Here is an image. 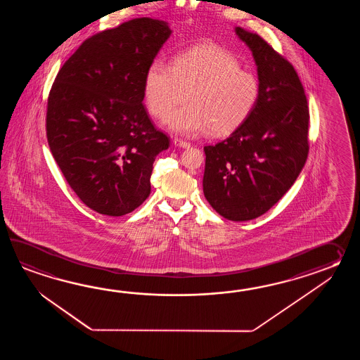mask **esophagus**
<instances>
[{
    "mask_svg": "<svg viewBox=\"0 0 360 360\" xmlns=\"http://www.w3.org/2000/svg\"><path fill=\"white\" fill-rule=\"evenodd\" d=\"M174 144H175V146H179V148H183V149H186V148L191 146V143H188L185 140H180V139H175Z\"/></svg>",
    "mask_w": 360,
    "mask_h": 360,
    "instance_id": "obj_1",
    "label": "esophagus"
}]
</instances>
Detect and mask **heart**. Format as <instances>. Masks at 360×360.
I'll list each match as a JSON object with an SVG mask.
<instances>
[{
	"mask_svg": "<svg viewBox=\"0 0 360 360\" xmlns=\"http://www.w3.org/2000/svg\"><path fill=\"white\" fill-rule=\"evenodd\" d=\"M180 90L185 107L165 121L166 129L181 136L208 130L226 135L245 122L259 99L260 86L237 58L221 47L202 45L176 55L172 67L154 59L144 77V100L150 115L165 118L176 105Z\"/></svg>",
	"mask_w": 360,
	"mask_h": 360,
	"instance_id": "b5f03b06",
	"label": "heart"
}]
</instances>
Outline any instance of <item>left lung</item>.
I'll return each mask as SVG.
<instances>
[{"mask_svg": "<svg viewBox=\"0 0 360 360\" xmlns=\"http://www.w3.org/2000/svg\"><path fill=\"white\" fill-rule=\"evenodd\" d=\"M252 53L260 94L252 113L216 146H205L203 193L231 221L265 214L290 191L305 165L309 109L295 68L259 34L234 28Z\"/></svg>", "mask_w": 360, "mask_h": 360, "instance_id": "left-lung-1", "label": "left lung"}]
</instances>
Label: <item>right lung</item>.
I'll return each instance as SVG.
<instances>
[{"label":"right lung","instance_id":"right-lung-1","mask_svg":"<svg viewBox=\"0 0 360 360\" xmlns=\"http://www.w3.org/2000/svg\"><path fill=\"white\" fill-rule=\"evenodd\" d=\"M171 33L163 20L132 19L86 39L55 78L50 150L77 197L99 214H130L150 194L153 162L169 140L143 105L144 77Z\"/></svg>","mask_w":360,"mask_h":360}]
</instances>
